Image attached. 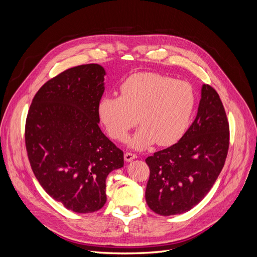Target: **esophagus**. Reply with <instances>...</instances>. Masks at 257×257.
<instances>
[{
  "label": "esophagus",
  "instance_id": "obj_1",
  "mask_svg": "<svg viewBox=\"0 0 257 257\" xmlns=\"http://www.w3.org/2000/svg\"><path fill=\"white\" fill-rule=\"evenodd\" d=\"M136 158H137V155L135 153H132V152H125V153H124V160H125L126 162L133 161Z\"/></svg>",
  "mask_w": 257,
  "mask_h": 257
}]
</instances>
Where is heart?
Listing matches in <instances>:
<instances>
[{"instance_id": "b5f03b06", "label": "heart", "mask_w": 257, "mask_h": 257, "mask_svg": "<svg viewBox=\"0 0 257 257\" xmlns=\"http://www.w3.org/2000/svg\"><path fill=\"white\" fill-rule=\"evenodd\" d=\"M196 97L192 85L154 73L135 74L121 85L120 96H105L98 115L108 135L122 141L138 122L142 127L128 139L135 149H146L157 142L172 146L189 126Z\"/></svg>"}]
</instances>
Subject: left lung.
Masks as SVG:
<instances>
[{"instance_id":"8db88e82","label":"left lung","mask_w":257,"mask_h":257,"mask_svg":"<svg viewBox=\"0 0 257 257\" xmlns=\"http://www.w3.org/2000/svg\"><path fill=\"white\" fill-rule=\"evenodd\" d=\"M229 124L217 92L201 89L195 120L177 144L146 159L150 176L146 201L153 212L189 211L211 190L226 161Z\"/></svg>"}]
</instances>
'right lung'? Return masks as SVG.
Wrapping results in <instances>:
<instances>
[{"instance_id": "right-lung-1", "label": "right lung", "mask_w": 257, "mask_h": 257, "mask_svg": "<svg viewBox=\"0 0 257 257\" xmlns=\"http://www.w3.org/2000/svg\"><path fill=\"white\" fill-rule=\"evenodd\" d=\"M105 69L98 64L68 68L37 91L26 120L31 168L43 189L78 213L106 203V178L123 167V151L98 126Z\"/></svg>"}]
</instances>
